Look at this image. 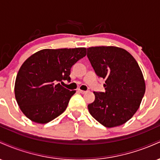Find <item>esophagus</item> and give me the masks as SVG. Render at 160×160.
I'll return each instance as SVG.
<instances>
[{
    "mask_svg": "<svg viewBox=\"0 0 160 160\" xmlns=\"http://www.w3.org/2000/svg\"><path fill=\"white\" fill-rule=\"evenodd\" d=\"M78 92L80 93H81V94H85L86 92V91H84V90H80V89H78Z\"/></svg>",
    "mask_w": 160,
    "mask_h": 160,
    "instance_id": "esophagus-1",
    "label": "esophagus"
}]
</instances>
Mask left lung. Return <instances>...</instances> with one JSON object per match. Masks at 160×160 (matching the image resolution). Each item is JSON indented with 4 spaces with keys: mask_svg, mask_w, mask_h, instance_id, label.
I'll list each match as a JSON object with an SVG mask.
<instances>
[{
    "mask_svg": "<svg viewBox=\"0 0 160 160\" xmlns=\"http://www.w3.org/2000/svg\"><path fill=\"white\" fill-rule=\"evenodd\" d=\"M87 57L97 76L105 79V92H93L89 113L105 127L124 124L138 111L145 92L138 64L129 52L116 47H89Z\"/></svg>",
    "mask_w": 160,
    "mask_h": 160,
    "instance_id": "8db88e82",
    "label": "left lung"
}]
</instances>
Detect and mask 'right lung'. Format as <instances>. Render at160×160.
Segmentation results:
<instances>
[{"label":"right lung","instance_id":"right-lung-1","mask_svg":"<svg viewBox=\"0 0 160 160\" xmlns=\"http://www.w3.org/2000/svg\"><path fill=\"white\" fill-rule=\"evenodd\" d=\"M86 55V48L45 49L24 62L16 76L15 96L29 120L47 123L65 111L76 91L61 83L71 82V67Z\"/></svg>","mask_w":160,"mask_h":160}]
</instances>
